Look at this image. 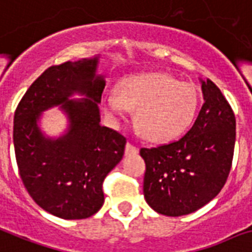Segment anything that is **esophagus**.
Here are the masks:
<instances>
[{
	"label": "esophagus",
	"instance_id": "1",
	"mask_svg": "<svg viewBox=\"0 0 252 252\" xmlns=\"http://www.w3.org/2000/svg\"><path fill=\"white\" fill-rule=\"evenodd\" d=\"M125 152H126V155H136L139 152V150H138V147H135L134 144L127 143V144H126V150H125Z\"/></svg>",
	"mask_w": 252,
	"mask_h": 252
}]
</instances>
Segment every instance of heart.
Segmentation results:
<instances>
[{
  "label": "heart",
  "mask_w": 252,
  "mask_h": 252,
  "mask_svg": "<svg viewBox=\"0 0 252 252\" xmlns=\"http://www.w3.org/2000/svg\"><path fill=\"white\" fill-rule=\"evenodd\" d=\"M102 105L114 118L125 117L127 109L136 110L139 132L151 142H162L191 124L198 94L191 84L177 82L168 74L148 72L121 80L117 94H105Z\"/></svg>",
  "instance_id": "b5f03b06"
}]
</instances>
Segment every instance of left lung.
<instances>
[{
    "mask_svg": "<svg viewBox=\"0 0 252 252\" xmlns=\"http://www.w3.org/2000/svg\"><path fill=\"white\" fill-rule=\"evenodd\" d=\"M202 109L182 138L140 148L146 162L144 198L151 208L165 216H183L206 206L220 192L230 173L234 112L212 80H202Z\"/></svg>",
    "mask_w": 252,
    "mask_h": 252,
    "instance_id": "obj_1",
    "label": "left lung"
}]
</instances>
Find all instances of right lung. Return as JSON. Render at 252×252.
Masks as SVG:
<instances>
[{"label":"right lung","instance_id":"1","mask_svg":"<svg viewBox=\"0 0 252 252\" xmlns=\"http://www.w3.org/2000/svg\"><path fill=\"white\" fill-rule=\"evenodd\" d=\"M97 57L50 66L31 84L14 114V150L24 187L37 206L66 220L91 217L102 207V182L125 154L126 138L100 125L97 104L105 82L96 75ZM79 92L82 100H69ZM62 105L70 127L46 139L39 113Z\"/></svg>","mask_w":252,"mask_h":252}]
</instances>
